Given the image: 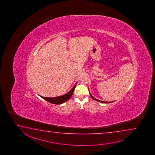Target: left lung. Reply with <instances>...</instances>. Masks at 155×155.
Segmentation results:
<instances>
[{
    "label": "left lung",
    "mask_w": 155,
    "mask_h": 155,
    "mask_svg": "<svg viewBox=\"0 0 155 155\" xmlns=\"http://www.w3.org/2000/svg\"><path fill=\"white\" fill-rule=\"evenodd\" d=\"M89 94H90V95H91V97H92V99H93L94 100H96V101H99V102H102V103H111V102H112H112H106V101H100V100H97V99H95V97H93V96H92V95H91V93H90V92H89Z\"/></svg>",
    "instance_id": "obj_1"
}]
</instances>
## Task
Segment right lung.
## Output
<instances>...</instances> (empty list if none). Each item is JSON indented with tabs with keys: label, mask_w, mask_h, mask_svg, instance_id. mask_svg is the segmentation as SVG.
<instances>
[{
	"label": "right lung",
	"mask_w": 155,
	"mask_h": 155,
	"mask_svg": "<svg viewBox=\"0 0 155 155\" xmlns=\"http://www.w3.org/2000/svg\"><path fill=\"white\" fill-rule=\"evenodd\" d=\"M76 84L72 88V89H71L69 92H68L67 93H66L65 94L61 95L60 97H43L42 96H40L41 97L43 98V99L47 101L50 103L53 104H56V105H60L63 104L64 102H66L71 98V95L73 93L74 91L75 88L76 86Z\"/></svg>",
	"instance_id": "1"
}]
</instances>
